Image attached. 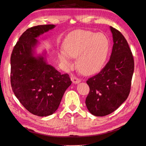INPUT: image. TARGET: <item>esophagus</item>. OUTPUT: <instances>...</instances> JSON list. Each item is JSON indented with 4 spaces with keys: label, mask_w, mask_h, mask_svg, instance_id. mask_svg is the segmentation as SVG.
I'll return each instance as SVG.
<instances>
[{
    "label": "esophagus",
    "mask_w": 146,
    "mask_h": 146,
    "mask_svg": "<svg viewBox=\"0 0 146 146\" xmlns=\"http://www.w3.org/2000/svg\"><path fill=\"white\" fill-rule=\"evenodd\" d=\"M71 81L73 82V84H78L79 82H80V81H81V80H80V78H77L75 76H71Z\"/></svg>",
    "instance_id": "obj_1"
}]
</instances>
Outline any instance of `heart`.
I'll use <instances>...</instances> for the list:
<instances>
[{"instance_id":"b5f03b06","label":"heart","mask_w":146,"mask_h":146,"mask_svg":"<svg viewBox=\"0 0 146 146\" xmlns=\"http://www.w3.org/2000/svg\"><path fill=\"white\" fill-rule=\"evenodd\" d=\"M110 43L102 33L78 30L73 32L66 39L65 52L58 54L60 62L70 66V57L77 58L76 67L85 75L96 73L105 65L109 52Z\"/></svg>"}]
</instances>
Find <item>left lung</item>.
Segmentation results:
<instances>
[{
    "instance_id": "8db88e82",
    "label": "left lung",
    "mask_w": 146,
    "mask_h": 146,
    "mask_svg": "<svg viewBox=\"0 0 146 146\" xmlns=\"http://www.w3.org/2000/svg\"><path fill=\"white\" fill-rule=\"evenodd\" d=\"M113 44L110 60L100 72L87 80L90 91L86 100L92 115L110 114L121 105L130 92L134 59L128 42L117 29L110 27Z\"/></svg>"
}]
</instances>
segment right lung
Returning a JSON list of instances; mask_svg holds the SVG:
<instances>
[{"instance_id":"add662e5","label":"right lung","mask_w":146,"mask_h":146,"mask_svg":"<svg viewBox=\"0 0 146 146\" xmlns=\"http://www.w3.org/2000/svg\"><path fill=\"white\" fill-rule=\"evenodd\" d=\"M41 25L27 29L11 55V85L16 97L29 112L43 117L54 113L71 84L68 73L62 75L47 64L44 57L33 56L36 38L54 28Z\"/></svg>"}]
</instances>
